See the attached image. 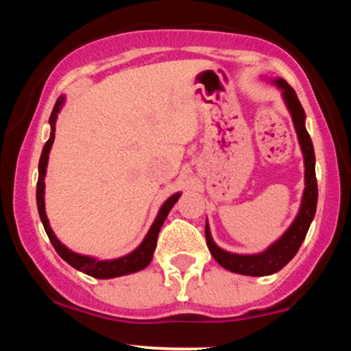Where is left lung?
Returning a JSON list of instances; mask_svg holds the SVG:
<instances>
[{"mask_svg": "<svg viewBox=\"0 0 351 351\" xmlns=\"http://www.w3.org/2000/svg\"><path fill=\"white\" fill-rule=\"evenodd\" d=\"M276 84L284 92V100L292 114V120L293 125H295L297 136H299L302 153H304L305 191L304 198H302L300 211L297 215L295 221L292 223V226L285 231V234L277 243H274L267 251L261 254L239 256V254L223 251V249L217 247L215 244L206 224V229H204V232H206V244L213 254V257L216 259V263L223 265L228 271L243 274V276H271V274L280 271L287 263H291V259L299 251L305 236H307L310 223H312L317 209L318 189L315 176V152H313L312 140H310L307 128H305V112L300 106V100L297 97L295 90L284 79H277Z\"/></svg>", "mask_w": 351, "mask_h": 351, "instance_id": "obj_1", "label": "left lung"}]
</instances>
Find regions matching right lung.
Returning <instances> with one entry per match:
<instances>
[{
    "mask_svg": "<svg viewBox=\"0 0 351 351\" xmlns=\"http://www.w3.org/2000/svg\"><path fill=\"white\" fill-rule=\"evenodd\" d=\"M62 104H64V97H59L54 108H52V114L49 117L51 136L46 142V145H44L41 158H39V178H38V188H36V199H38V211H39V216H41L43 226L46 229V234L49 237L51 244L54 245L56 252H58L67 264H71L72 267L77 269L80 272L87 274V276L95 277V279H112V277L127 276V274L142 271V269H145L152 263L153 251H155L156 247V239H158L160 229H162L165 219H167L168 213H170L173 204L178 201L180 193H176V195L170 196V198L165 201V204L160 208L158 216H156L155 223L152 224L150 231H148V234L143 239V243L140 244L134 252L128 254V256H123L120 257V259H114V261H97V259H92V257L80 256V254L69 251V249H67L64 244H60V241L54 236V232H52V229L49 226V221H47L46 209H44V175H46L47 158H49L51 147L52 143H54L56 119H58V112L60 110V107H62Z\"/></svg>",
    "mask_w": 351,
    "mask_h": 351,
    "instance_id": "1",
    "label": "right lung"
}]
</instances>
